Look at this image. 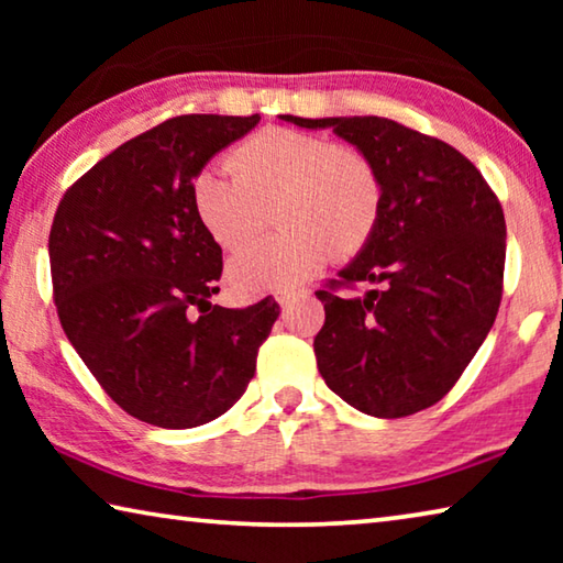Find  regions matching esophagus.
<instances>
[{"label": "esophagus", "mask_w": 563, "mask_h": 563, "mask_svg": "<svg viewBox=\"0 0 563 563\" xmlns=\"http://www.w3.org/2000/svg\"><path fill=\"white\" fill-rule=\"evenodd\" d=\"M302 295H308V290H305V288H283V290H275V300H278L280 305H288L295 298H302Z\"/></svg>", "instance_id": "1"}]
</instances>
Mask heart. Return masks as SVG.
<instances>
[{"label":"heart","instance_id":"b5f03b06","mask_svg":"<svg viewBox=\"0 0 563 563\" xmlns=\"http://www.w3.org/2000/svg\"><path fill=\"white\" fill-rule=\"evenodd\" d=\"M228 168H201L190 180L206 233L225 251L241 247L258 233L263 206L275 201V221L285 228L228 263L241 292L292 288L332 255L360 253L383 213V178L373 161L320 133L263 129L231 151Z\"/></svg>","mask_w":563,"mask_h":563}]
</instances>
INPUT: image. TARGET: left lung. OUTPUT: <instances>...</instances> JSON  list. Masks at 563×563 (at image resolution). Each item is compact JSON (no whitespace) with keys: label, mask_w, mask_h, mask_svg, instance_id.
Here are the masks:
<instances>
[{"label":"left lung","mask_w":563,"mask_h":563,"mask_svg":"<svg viewBox=\"0 0 563 563\" xmlns=\"http://www.w3.org/2000/svg\"><path fill=\"white\" fill-rule=\"evenodd\" d=\"M373 161L383 213L369 243L318 290V369L360 412L395 419L440 402L494 325L504 290L501 203L454 146L383 117L300 119ZM367 282L352 299L339 290Z\"/></svg>","instance_id":"obj_1"}]
</instances>
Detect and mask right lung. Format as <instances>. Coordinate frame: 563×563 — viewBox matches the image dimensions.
<instances>
[{
  "mask_svg": "<svg viewBox=\"0 0 563 563\" xmlns=\"http://www.w3.org/2000/svg\"><path fill=\"white\" fill-rule=\"evenodd\" d=\"M253 117L186 113L139 133L66 188L49 231L66 338L123 412L190 430L228 412L255 375L280 308H221L223 253L190 180Z\"/></svg>",
  "mask_w": 563,
  "mask_h": 563,
  "instance_id": "1",
  "label": "right lung"
}]
</instances>
